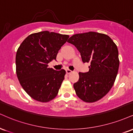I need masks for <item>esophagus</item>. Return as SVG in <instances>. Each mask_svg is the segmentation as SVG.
<instances>
[{"instance_id": "34e87169", "label": "esophagus", "mask_w": 133, "mask_h": 133, "mask_svg": "<svg viewBox=\"0 0 133 133\" xmlns=\"http://www.w3.org/2000/svg\"><path fill=\"white\" fill-rule=\"evenodd\" d=\"M65 72H66V73L68 74H70V73L72 72V71H71V70H69V69H66V71H65Z\"/></svg>"}]
</instances>
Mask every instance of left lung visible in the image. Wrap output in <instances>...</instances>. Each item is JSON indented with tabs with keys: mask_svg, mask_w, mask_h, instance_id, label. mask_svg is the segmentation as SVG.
<instances>
[{
	"mask_svg": "<svg viewBox=\"0 0 133 133\" xmlns=\"http://www.w3.org/2000/svg\"><path fill=\"white\" fill-rule=\"evenodd\" d=\"M68 42L76 46L84 63H90L89 71L79 72L74 84L77 95L88 103L98 101L110 90L117 76V46L108 35L94 31L74 35Z\"/></svg>",
	"mask_w": 133,
	"mask_h": 133,
	"instance_id": "1",
	"label": "left lung"
}]
</instances>
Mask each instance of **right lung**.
I'll list each match as a JSON object with an SVG mask.
<instances>
[{
  "mask_svg": "<svg viewBox=\"0 0 133 133\" xmlns=\"http://www.w3.org/2000/svg\"><path fill=\"white\" fill-rule=\"evenodd\" d=\"M69 35L44 31L24 39L16 54V73L24 90L34 100L48 102L56 97L64 79V69L55 71L48 63L56 59Z\"/></svg>",
  "mask_w": 133,
  "mask_h": 133,
  "instance_id": "obj_1",
  "label": "right lung"
}]
</instances>
